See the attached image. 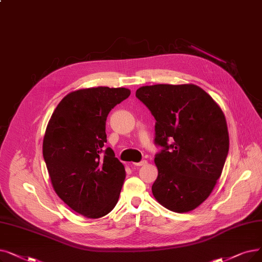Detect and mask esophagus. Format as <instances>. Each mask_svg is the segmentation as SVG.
Here are the masks:
<instances>
[{
    "mask_svg": "<svg viewBox=\"0 0 262 262\" xmlns=\"http://www.w3.org/2000/svg\"><path fill=\"white\" fill-rule=\"evenodd\" d=\"M147 164V162L146 161H141V162H139V163H133V165L134 166H138V167H140V166H144V165H146Z\"/></svg>",
    "mask_w": 262,
    "mask_h": 262,
    "instance_id": "1",
    "label": "esophagus"
}]
</instances>
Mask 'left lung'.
<instances>
[{
  "label": "left lung",
  "instance_id": "1",
  "mask_svg": "<svg viewBox=\"0 0 262 262\" xmlns=\"http://www.w3.org/2000/svg\"><path fill=\"white\" fill-rule=\"evenodd\" d=\"M136 96L154 116L155 143L164 147L154 158L153 196L170 211H192L211 195L223 172L229 151L224 112L191 83L144 85Z\"/></svg>",
  "mask_w": 262,
  "mask_h": 262
}]
</instances>
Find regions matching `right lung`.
I'll list each match as a JSON object with an SVG mask.
<instances>
[{
  "mask_svg": "<svg viewBox=\"0 0 262 262\" xmlns=\"http://www.w3.org/2000/svg\"><path fill=\"white\" fill-rule=\"evenodd\" d=\"M130 90L97 86L68 93L56 106L42 141L54 191L72 210L99 219L118 203L126 172L107 142L110 110Z\"/></svg>",
  "mask_w": 262,
  "mask_h": 262,
  "instance_id": "right-lung-1",
  "label": "right lung"
}]
</instances>
